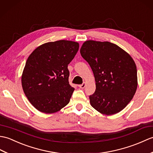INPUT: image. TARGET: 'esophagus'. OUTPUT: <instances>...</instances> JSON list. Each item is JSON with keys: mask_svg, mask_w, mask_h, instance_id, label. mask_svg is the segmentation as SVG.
<instances>
[{"mask_svg": "<svg viewBox=\"0 0 153 153\" xmlns=\"http://www.w3.org/2000/svg\"><path fill=\"white\" fill-rule=\"evenodd\" d=\"M85 86H86V82H83V84L79 85V87L80 88H85Z\"/></svg>", "mask_w": 153, "mask_h": 153, "instance_id": "34e87169", "label": "esophagus"}]
</instances>
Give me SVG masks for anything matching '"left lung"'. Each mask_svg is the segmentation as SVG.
<instances>
[{
  "instance_id": "1",
  "label": "left lung",
  "mask_w": 153,
  "mask_h": 153,
  "mask_svg": "<svg viewBox=\"0 0 153 153\" xmlns=\"http://www.w3.org/2000/svg\"><path fill=\"white\" fill-rule=\"evenodd\" d=\"M81 56L89 63L96 89L90 104L101 114L119 113L130 102L137 87V68L132 57L117 45L87 40Z\"/></svg>"
}]
</instances>
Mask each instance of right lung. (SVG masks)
<instances>
[{
    "label": "right lung",
    "mask_w": 153,
    "mask_h": 153,
    "mask_svg": "<svg viewBox=\"0 0 153 153\" xmlns=\"http://www.w3.org/2000/svg\"><path fill=\"white\" fill-rule=\"evenodd\" d=\"M79 48L78 42L61 40L43 44L30 53L22 84L26 97L37 110L51 114L69 103L74 88L69 84L67 67Z\"/></svg>",
    "instance_id": "right-lung-1"
}]
</instances>
